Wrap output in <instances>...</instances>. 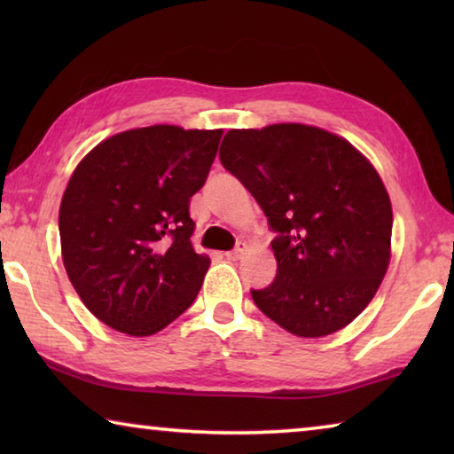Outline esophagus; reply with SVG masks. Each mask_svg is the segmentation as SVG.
<instances>
[{"mask_svg":"<svg viewBox=\"0 0 454 454\" xmlns=\"http://www.w3.org/2000/svg\"><path fill=\"white\" fill-rule=\"evenodd\" d=\"M244 250H246V244H244V242H238V244L234 246V250L226 252V258H228V260H238V258H240V256L244 254Z\"/></svg>","mask_w":454,"mask_h":454,"instance_id":"34e87169","label":"esophagus"}]
</instances>
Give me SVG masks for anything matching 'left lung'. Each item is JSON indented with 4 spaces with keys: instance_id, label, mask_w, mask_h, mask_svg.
Wrapping results in <instances>:
<instances>
[{
    "instance_id": "obj_1",
    "label": "left lung",
    "mask_w": 454,
    "mask_h": 454,
    "mask_svg": "<svg viewBox=\"0 0 454 454\" xmlns=\"http://www.w3.org/2000/svg\"><path fill=\"white\" fill-rule=\"evenodd\" d=\"M220 162L276 234L274 280L250 290L258 309L302 338L350 325L390 260L393 208L372 164L342 137L304 124L230 129Z\"/></svg>"
}]
</instances>
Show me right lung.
Instances as JSON below:
<instances>
[{"label":"right lung","mask_w":454,"mask_h":454,"mask_svg":"<svg viewBox=\"0 0 454 454\" xmlns=\"http://www.w3.org/2000/svg\"><path fill=\"white\" fill-rule=\"evenodd\" d=\"M222 129L150 126L98 144L59 206L66 272L82 302L118 333L150 336L194 302L210 258L196 254L190 198Z\"/></svg>","instance_id":"1"}]
</instances>
